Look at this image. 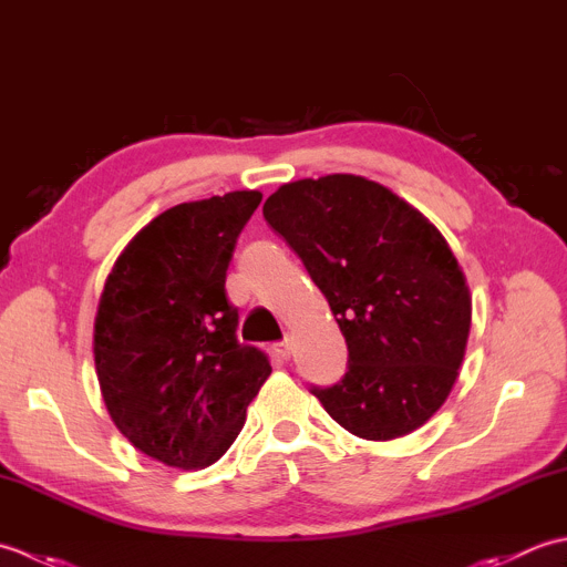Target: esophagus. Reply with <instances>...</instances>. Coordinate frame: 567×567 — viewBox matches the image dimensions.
<instances>
[{
	"instance_id": "esophagus-1",
	"label": "esophagus",
	"mask_w": 567,
	"mask_h": 567,
	"mask_svg": "<svg viewBox=\"0 0 567 567\" xmlns=\"http://www.w3.org/2000/svg\"><path fill=\"white\" fill-rule=\"evenodd\" d=\"M275 353H277V358H282V360L290 358V355H292V346H290V341L275 343Z\"/></svg>"
}]
</instances>
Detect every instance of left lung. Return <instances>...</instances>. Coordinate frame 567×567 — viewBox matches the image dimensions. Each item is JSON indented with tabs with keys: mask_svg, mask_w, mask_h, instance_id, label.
<instances>
[{
	"mask_svg": "<svg viewBox=\"0 0 567 567\" xmlns=\"http://www.w3.org/2000/svg\"><path fill=\"white\" fill-rule=\"evenodd\" d=\"M262 216L302 258L348 346V372L315 396L365 441L424 426L449 400L473 297L449 240L390 187L323 175L277 187Z\"/></svg>",
	"mask_w": 567,
	"mask_h": 567,
	"instance_id": "1",
	"label": "left lung"
}]
</instances>
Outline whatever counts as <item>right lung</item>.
I'll return each instance as SVG.
<instances>
[{
  "label": "right lung",
  "instance_id": "obj_1",
  "mask_svg": "<svg viewBox=\"0 0 567 567\" xmlns=\"http://www.w3.org/2000/svg\"><path fill=\"white\" fill-rule=\"evenodd\" d=\"M258 189L183 202L128 240L94 317V370L106 412L153 461L202 470L228 451L270 378L256 348L238 346L226 299L236 238Z\"/></svg>",
  "mask_w": 567,
  "mask_h": 567
}]
</instances>
